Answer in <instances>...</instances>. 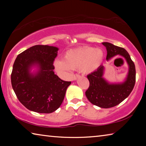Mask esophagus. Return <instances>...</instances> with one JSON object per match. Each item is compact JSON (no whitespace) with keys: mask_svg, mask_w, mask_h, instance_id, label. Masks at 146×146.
Returning a JSON list of instances; mask_svg holds the SVG:
<instances>
[{"mask_svg":"<svg viewBox=\"0 0 146 146\" xmlns=\"http://www.w3.org/2000/svg\"><path fill=\"white\" fill-rule=\"evenodd\" d=\"M80 76L78 74H75V75H74V76H73V80H76V79L80 77Z\"/></svg>","mask_w":146,"mask_h":146,"instance_id":"34e87169","label":"esophagus"}]
</instances>
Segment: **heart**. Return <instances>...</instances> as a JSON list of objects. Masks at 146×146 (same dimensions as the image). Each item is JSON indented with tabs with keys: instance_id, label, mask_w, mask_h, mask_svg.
Here are the masks:
<instances>
[{
	"instance_id": "heart-1",
	"label": "heart",
	"mask_w": 146,
	"mask_h": 146,
	"mask_svg": "<svg viewBox=\"0 0 146 146\" xmlns=\"http://www.w3.org/2000/svg\"><path fill=\"white\" fill-rule=\"evenodd\" d=\"M103 51L90 46L71 49L64 54V59H58L55 66L59 73L68 74L72 70H79L84 73L95 71L102 64Z\"/></svg>"
}]
</instances>
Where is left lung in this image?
Returning a JSON list of instances; mask_svg holds the SVG:
<instances>
[{"mask_svg":"<svg viewBox=\"0 0 146 146\" xmlns=\"http://www.w3.org/2000/svg\"><path fill=\"white\" fill-rule=\"evenodd\" d=\"M106 48L109 60L117 55L125 59L129 66V71L125 80L122 83L110 84L103 78L104 66H100L97 71L87 76L90 86L86 91V96L93 104L102 108H110L117 106L125 100L133 90L136 80L135 66L129 53L124 48L109 42H102Z\"/></svg>","mask_w":146,"mask_h":146,"instance_id":"left-lung-1","label":"left lung"}]
</instances>
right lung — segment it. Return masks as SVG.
<instances>
[{
    "label": "right lung",
    "mask_w": 146,
    "mask_h": 146,
    "mask_svg": "<svg viewBox=\"0 0 146 146\" xmlns=\"http://www.w3.org/2000/svg\"><path fill=\"white\" fill-rule=\"evenodd\" d=\"M58 48L36 45L20 53L11 75L12 88L23 106L40 113H51L60 107L71 82L61 80L54 73L53 62ZM37 66L36 73H31Z\"/></svg>",
    "instance_id": "1"
}]
</instances>
